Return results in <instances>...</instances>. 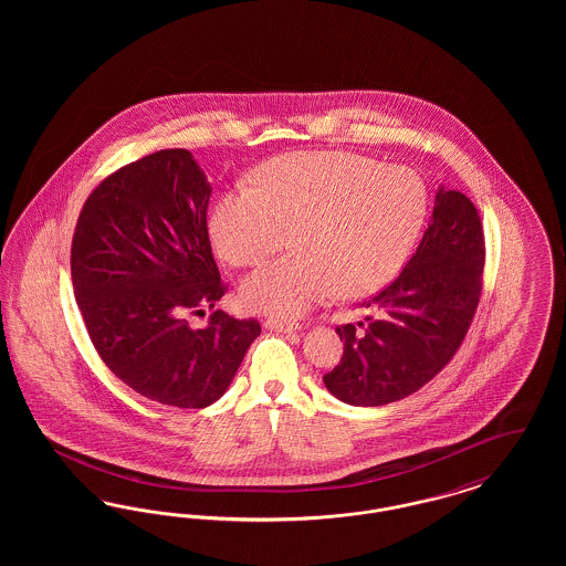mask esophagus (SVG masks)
Masks as SVG:
<instances>
[{"instance_id":"obj_1","label":"esophagus","mask_w":566,"mask_h":566,"mask_svg":"<svg viewBox=\"0 0 566 566\" xmlns=\"http://www.w3.org/2000/svg\"><path fill=\"white\" fill-rule=\"evenodd\" d=\"M265 328L275 331V333H296L301 328V324L282 323V321H265Z\"/></svg>"}]
</instances>
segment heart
Returning a JSON list of instances; mask_svg holds the SVG:
<instances>
[{
  "instance_id": "obj_1",
  "label": "heart",
  "mask_w": 566,
  "mask_h": 566,
  "mask_svg": "<svg viewBox=\"0 0 566 566\" xmlns=\"http://www.w3.org/2000/svg\"><path fill=\"white\" fill-rule=\"evenodd\" d=\"M429 212V190L409 167L350 153H298L256 171V187L216 203L210 233L229 265H256L286 243L296 252L245 275L243 305L280 321L339 291L363 296L403 268Z\"/></svg>"
}]
</instances>
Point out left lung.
I'll return each instance as SVG.
<instances>
[{"label": "left lung", "mask_w": 566, "mask_h": 566, "mask_svg": "<svg viewBox=\"0 0 566 566\" xmlns=\"http://www.w3.org/2000/svg\"><path fill=\"white\" fill-rule=\"evenodd\" d=\"M484 231L469 197L439 185L431 224L399 277L374 298L365 323L337 326L339 365L326 390L356 407L395 403L437 376L475 316Z\"/></svg>", "instance_id": "obj_1"}]
</instances>
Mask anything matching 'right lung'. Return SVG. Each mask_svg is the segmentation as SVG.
<instances>
[{
  "mask_svg": "<svg viewBox=\"0 0 566 566\" xmlns=\"http://www.w3.org/2000/svg\"><path fill=\"white\" fill-rule=\"evenodd\" d=\"M212 185L185 148L125 165L93 190L72 242V282L88 337L137 395L208 407L231 386L256 321L216 310L224 295L208 238Z\"/></svg>",
  "mask_w": 566,
  "mask_h": 566,
  "instance_id": "right-lung-1",
  "label": "right lung"
}]
</instances>
